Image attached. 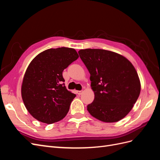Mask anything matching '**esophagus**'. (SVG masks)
I'll return each mask as SVG.
<instances>
[{
	"instance_id": "34e87169",
	"label": "esophagus",
	"mask_w": 160,
	"mask_h": 160,
	"mask_svg": "<svg viewBox=\"0 0 160 160\" xmlns=\"http://www.w3.org/2000/svg\"><path fill=\"white\" fill-rule=\"evenodd\" d=\"M83 93V91H77V93L79 95H81V93Z\"/></svg>"
}]
</instances>
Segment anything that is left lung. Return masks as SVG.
Listing matches in <instances>:
<instances>
[{
    "label": "left lung",
    "instance_id": "1",
    "mask_svg": "<svg viewBox=\"0 0 160 160\" xmlns=\"http://www.w3.org/2000/svg\"><path fill=\"white\" fill-rule=\"evenodd\" d=\"M79 55L90 73L95 93L88 105L89 113L101 122L113 123L125 117L140 93L136 70L126 58L103 49H81Z\"/></svg>",
    "mask_w": 160,
    "mask_h": 160
}]
</instances>
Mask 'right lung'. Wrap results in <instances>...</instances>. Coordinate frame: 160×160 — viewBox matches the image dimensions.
<instances>
[{"label": "right lung", "instance_id": "right-lung-1", "mask_svg": "<svg viewBox=\"0 0 160 160\" xmlns=\"http://www.w3.org/2000/svg\"><path fill=\"white\" fill-rule=\"evenodd\" d=\"M79 55L74 49H49L34 58L24 76L21 94L27 109L39 122L51 124L64 118L76 95L65 86L62 71Z\"/></svg>", "mask_w": 160, "mask_h": 160}]
</instances>
